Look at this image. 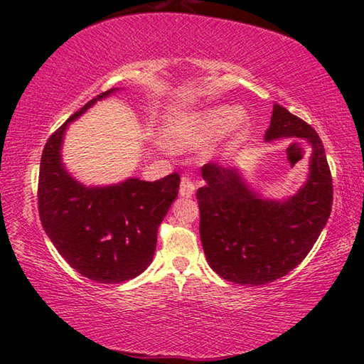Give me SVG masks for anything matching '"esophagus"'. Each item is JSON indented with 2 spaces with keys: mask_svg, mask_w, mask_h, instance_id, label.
<instances>
[{
  "mask_svg": "<svg viewBox=\"0 0 364 364\" xmlns=\"http://www.w3.org/2000/svg\"><path fill=\"white\" fill-rule=\"evenodd\" d=\"M196 191V184L189 180V178L183 176L180 183V196L181 197H191Z\"/></svg>",
  "mask_w": 364,
  "mask_h": 364,
  "instance_id": "1",
  "label": "esophagus"
}]
</instances>
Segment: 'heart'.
<instances>
[{"instance_id": "heart-1", "label": "heart", "mask_w": 364, "mask_h": 364, "mask_svg": "<svg viewBox=\"0 0 364 364\" xmlns=\"http://www.w3.org/2000/svg\"><path fill=\"white\" fill-rule=\"evenodd\" d=\"M249 117L236 106H213L168 117L164 122L165 143L175 151H191L223 134L239 138L247 132Z\"/></svg>"}]
</instances>
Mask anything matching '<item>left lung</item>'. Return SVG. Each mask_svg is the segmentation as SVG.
<instances>
[{
    "label": "left lung",
    "mask_w": 364,
    "mask_h": 364,
    "mask_svg": "<svg viewBox=\"0 0 364 364\" xmlns=\"http://www.w3.org/2000/svg\"><path fill=\"white\" fill-rule=\"evenodd\" d=\"M299 138L310 146L308 176L295 194L264 197L239 167H202L197 189L200 241L215 273L236 284L260 286L286 276L304 260L328 223L332 178L321 139L279 104L273 106L264 141Z\"/></svg>",
    "instance_id": "8db88e82"
}]
</instances>
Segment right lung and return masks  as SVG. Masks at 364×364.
<instances>
[{"label": "right lung", "mask_w": 364, "mask_h": 364, "mask_svg": "<svg viewBox=\"0 0 364 364\" xmlns=\"http://www.w3.org/2000/svg\"><path fill=\"white\" fill-rule=\"evenodd\" d=\"M112 88L73 114L48 139L38 180L43 230L64 260L85 278L117 284L136 278L156 252L157 228L178 197L180 175L157 181L136 176L106 184H83L63 162L65 132L97 101L119 93Z\"/></svg>", "instance_id": "1"}]
</instances>
